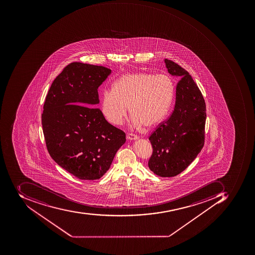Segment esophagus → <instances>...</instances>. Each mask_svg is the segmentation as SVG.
I'll use <instances>...</instances> for the list:
<instances>
[{
  "instance_id": "obj_1",
  "label": "esophagus",
  "mask_w": 255,
  "mask_h": 255,
  "mask_svg": "<svg viewBox=\"0 0 255 255\" xmlns=\"http://www.w3.org/2000/svg\"><path fill=\"white\" fill-rule=\"evenodd\" d=\"M127 138L128 139V140H137L138 137H137V135L135 134H133L132 133H128V135H127Z\"/></svg>"
}]
</instances>
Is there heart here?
<instances>
[{"label":"heart","mask_w":255,"mask_h":255,"mask_svg":"<svg viewBox=\"0 0 255 255\" xmlns=\"http://www.w3.org/2000/svg\"><path fill=\"white\" fill-rule=\"evenodd\" d=\"M174 81L168 74L135 73L117 80L101 97V112L109 123H123L130 111L136 127L151 128L161 124L173 100Z\"/></svg>","instance_id":"heart-1"}]
</instances>
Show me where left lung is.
<instances>
[{
    "label": "left lung",
    "instance_id": "left-lung-1",
    "mask_svg": "<svg viewBox=\"0 0 255 255\" xmlns=\"http://www.w3.org/2000/svg\"><path fill=\"white\" fill-rule=\"evenodd\" d=\"M165 63L168 73L180 80L173 112L149 137L153 151L148 167L158 176L173 177L190 165L204 145L206 109L191 75L173 61L165 59Z\"/></svg>",
    "mask_w": 255,
    "mask_h": 255
}]
</instances>
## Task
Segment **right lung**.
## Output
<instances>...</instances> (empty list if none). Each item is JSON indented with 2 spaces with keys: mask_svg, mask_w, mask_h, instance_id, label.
<instances>
[{
  "mask_svg": "<svg viewBox=\"0 0 255 255\" xmlns=\"http://www.w3.org/2000/svg\"><path fill=\"white\" fill-rule=\"evenodd\" d=\"M111 73L104 66L70 63L52 82L44 104L42 125L49 154L83 180L106 173L126 141L125 132L95 108L100 102L97 89Z\"/></svg>",
  "mask_w": 255,
  "mask_h": 255,
  "instance_id": "obj_1",
  "label": "right lung"
}]
</instances>
